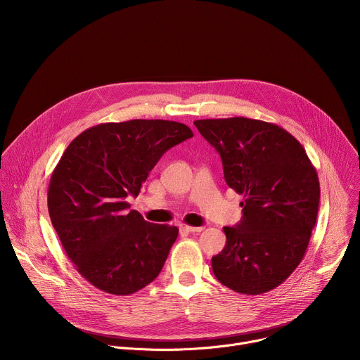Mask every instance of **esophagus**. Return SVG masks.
Here are the masks:
<instances>
[{
  "label": "esophagus",
  "instance_id": "obj_1",
  "mask_svg": "<svg viewBox=\"0 0 360 360\" xmlns=\"http://www.w3.org/2000/svg\"><path fill=\"white\" fill-rule=\"evenodd\" d=\"M179 229L184 231V232H188V233H198V232H202L203 231V226H189V225H179Z\"/></svg>",
  "mask_w": 360,
  "mask_h": 360
}]
</instances>
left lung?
<instances>
[{
    "mask_svg": "<svg viewBox=\"0 0 360 360\" xmlns=\"http://www.w3.org/2000/svg\"><path fill=\"white\" fill-rule=\"evenodd\" d=\"M193 124L221 155L228 186L245 199L240 222L224 228L214 274L238 293L269 292L307 249L321 199L316 169L299 141L275 124L243 117Z\"/></svg>",
    "mask_w": 360,
    "mask_h": 360,
    "instance_id": "8db88e82",
    "label": "left lung"
}]
</instances>
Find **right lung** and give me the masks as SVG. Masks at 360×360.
I'll use <instances>...</instances> for the list:
<instances>
[{
  "instance_id": "1",
  "label": "right lung",
  "mask_w": 360,
  "mask_h": 360,
  "mask_svg": "<svg viewBox=\"0 0 360 360\" xmlns=\"http://www.w3.org/2000/svg\"><path fill=\"white\" fill-rule=\"evenodd\" d=\"M175 121L132 120L88 128L51 175L48 212L77 271L95 288L131 295L155 279L178 228L128 211L148 174L172 146L192 138Z\"/></svg>"
}]
</instances>
